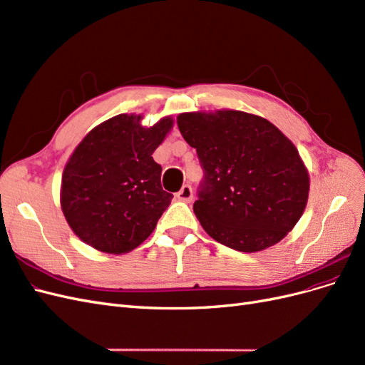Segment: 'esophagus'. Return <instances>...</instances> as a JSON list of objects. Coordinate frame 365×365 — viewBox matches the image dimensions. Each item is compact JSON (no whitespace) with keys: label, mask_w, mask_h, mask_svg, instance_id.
<instances>
[{"label":"esophagus","mask_w":365,"mask_h":365,"mask_svg":"<svg viewBox=\"0 0 365 365\" xmlns=\"http://www.w3.org/2000/svg\"><path fill=\"white\" fill-rule=\"evenodd\" d=\"M176 197H178V201L181 202H190L193 200V190L189 184L182 185V189L176 193Z\"/></svg>","instance_id":"esophagus-1"}]
</instances>
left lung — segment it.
<instances>
[{
	"mask_svg": "<svg viewBox=\"0 0 365 365\" xmlns=\"http://www.w3.org/2000/svg\"><path fill=\"white\" fill-rule=\"evenodd\" d=\"M176 123L202 165L193 212L210 237L256 252L289 233L306 208L309 175L280 129L233 109L184 113Z\"/></svg>",
	"mask_w": 365,
	"mask_h": 365,
	"instance_id": "8db88e82",
	"label": "left lung"
}]
</instances>
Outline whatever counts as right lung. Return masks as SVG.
<instances>
[{
    "label": "right lung",
    "instance_id": "obj_1",
    "mask_svg": "<svg viewBox=\"0 0 365 365\" xmlns=\"http://www.w3.org/2000/svg\"><path fill=\"white\" fill-rule=\"evenodd\" d=\"M141 118L120 114L96 126L63 169V216L74 235L98 251L121 254L137 248L173 197L163 190V169L152 158L173 120L164 117L145 128Z\"/></svg>",
    "mask_w": 365,
    "mask_h": 365
}]
</instances>
